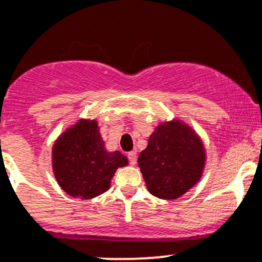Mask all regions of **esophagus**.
I'll return each instance as SVG.
<instances>
[{"label": "esophagus", "instance_id": "esophagus-1", "mask_svg": "<svg viewBox=\"0 0 262 262\" xmlns=\"http://www.w3.org/2000/svg\"><path fill=\"white\" fill-rule=\"evenodd\" d=\"M128 158H129V163L132 166H136L137 163V153L136 152H129L128 153Z\"/></svg>", "mask_w": 262, "mask_h": 262}]
</instances>
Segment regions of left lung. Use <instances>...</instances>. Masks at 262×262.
<instances>
[{"label": "left lung", "instance_id": "left-lung-1", "mask_svg": "<svg viewBox=\"0 0 262 262\" xmlns=\"http://www.w3.org/2000/svg\"><path fill=\"white\" fill-rule=\"evenodd\" d=\"M205 164L206 150L200 136L178 119L156 126L138 157L149 193L168 201L177 200L196 186Z\"/></svg>", "mask_w": 262, "mask_h": 262}]
</instances>
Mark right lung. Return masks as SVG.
Here are the masks:
<instances>
[{
    "label": "right lung",
    "instance_id": "add662e5",
    "mask_svg": "<svg viewBox=\"0 0 262 262\" xmlns=\"http://www.w3.org/2000/svg\"><path fill=\"white\" fill-rule=\"evenodd\" d=\"M128 158L119 150L108 152L96 120L79 119L52 145V170L69 196L92 200L110 188L118 168Z\"/></svg>",
    "mask_w": 262,
    "mask_h": 262
}]
</instances>
